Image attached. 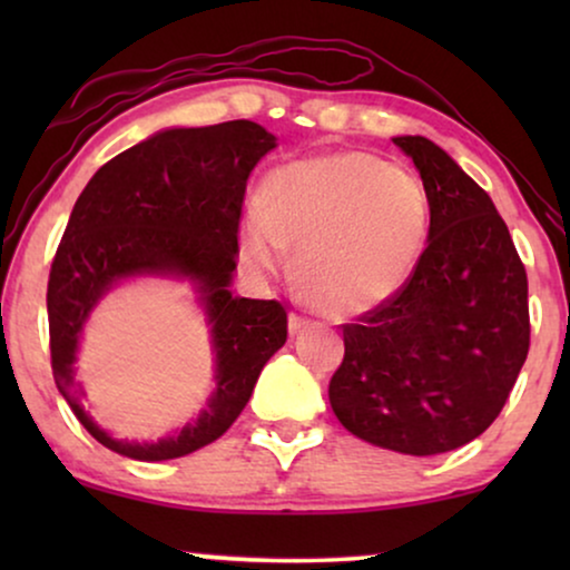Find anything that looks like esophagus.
<instances>
[{
    "label": "esophagus",
    "mask_w": 570,
    "mask_h": 570,
    "mask_svg": "<svg viewBox=\"0 0 570 570\" xmlns=\"http://www.w3.org/2000/svg\"><path fill=\"white\" fill-rule=\"evenodd\" d=\"M308 326H311V318L308 316L291 314V318H287V330H291V334H301L303 330H308Z\"/></svg>",
    "instance_id": "34e87169"
}]
</instances>
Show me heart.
I'll return each mask as SVG.
<instances>
[{
	"mask_svg": "<svg viewBox=\"0 0 570 570\" xmlns=\"http://www.w3.org/2000/svg\"><path fill=\"white\" fill-rule=\"evenodd\" d=\"M262 215L240 228V259L279 275L298 252V283L330 316H357L394 298L423 256L431 209L407 170L371 153H326L272 170Z\"/></svg>",
	"mask_w": 570,
	"mask_h": 570,
	"instance_id": "obj_1",
	"label": "heart"
}]
</instances>
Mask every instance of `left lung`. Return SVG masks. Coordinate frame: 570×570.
<instances>
[{
    "instance_id": "1",
    "label": "left lung",
    "mask_w": 570,
    "mask_h": 570,
    "mask_svg": "<svg viewBox=\"0 0 570 570\" xmlns=\"http://www.w3.org/2000/svg\"><path fill=\"white\" fill-rule=\"evenodd\" d=\"M394 145L423 178L428 246L394 298L342 324L330 402L357 439L433 456L501 415L529 353L527 269L493 199L439 145Z\"/></svg>"
}]
</instances>
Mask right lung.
Here are the masks:
<instances>
[{"label": "right lung", "mask_w": 570, "mask_h": 570, "mask_svg": "<svg viewBox=\"0 0 570 570\" xmlns=\"http://www.w3.org/2000/svg\"><path fill=\"white\" fill-rule=\"evenodd\" d=\"M272 147L275 135L246 119L166 129L98 168L75 202L46 293L51 371L85 431L116 454L166 462L217 441L246 407L264 363L285 345L283 303L236 298L228 291L248 174ZM137 274L191 278L214 326L216 394L197 424L155 444L100 432L73 384L76 345L89 311L116 282Z\"/></svg>", "instance_id": "add662e5"}]
</instances>
